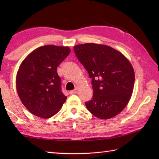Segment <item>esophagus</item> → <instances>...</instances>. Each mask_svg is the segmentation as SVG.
I'll return each instance as SVG.
<instances>
[{
    "mask_svg": "<svg viewBox=\"0 0 159 159\" xmlns=\"http://www.w3.org/2000/svg\"><path fill=\"white\" fill-rule=\"evenodd\" d=\"M77 92H78V89H74V90L70 91V94H74V93H76Z\"/></svg>",
    "mask_w": 159,
    "mask_h": 159,
    "instance_id": "1",
    "label": "esophagus"
}]
</instances>
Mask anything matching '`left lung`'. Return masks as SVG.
<instances>
[{
	"mask_svg": "<svg viewBox=\"0 0 159 159\" xmlns=\"http://www.w3.org/2000/svg\"><path fill=\"white\" fill-rule=\"evenodd\" d=\"M74 51L92 79L93 97L85 102L87 109L100 119L117 116L133 93L134 72L129 61L106 45L87 43L74 46Z\"/></svg>",
	"mask_w": 159,
	"mask_h": 159,
	"instance_id": "8db88e82",
	"label": "left lung"
}]
</instances>
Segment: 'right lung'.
Returning a JSON list of instances; mask_svg holds the SVG:
<instances>
[{"mask_svg": "<svg viewBox=\"0 0 159 159\" xmlns=\"http://www.w3.org/2000/svg\"><path fill=\"white\" fill-rule=\"evenodd\" d=\"M70 52L68 47L46 45L30 53L20 65L17 92L24 106L35 116L51 117L66 102L57 68Z\"/></svg>", "mask_w": 159, "mask_h": 159, "instance_id": "add662e5", "label": "right lung"}]
</instances>
